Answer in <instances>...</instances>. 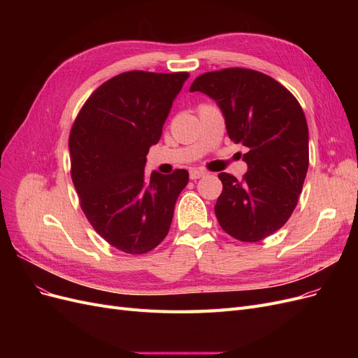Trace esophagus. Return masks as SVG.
<instances>
[{
    "label": "esophagus",
    "instance_id": "34e87169",
    "mask_svg": "<svg viewBox=\"0 0 358 358\" xmlns=\"http://www.w3.org/2000/svg\"><path fill=\"white\" fill-rule=\"evenodd\" d=\"M204 175H206V173H204L203 170H199V169H192V170H189V178H191L192 180L200 179V178H203Z\"/></svg>",
    "mask_w": 358,
    "mask_h": 358
}]
</instances>
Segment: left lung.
Returning <instances> with one entry per match:
<instances>
[{
	"mask_svg": "<svg viewBox=\"0 0 358 358\" xmlns=\"http://www.w3.org/2000/svg\"><path fill=\"white\" fill-rule=\"evenodd\" d=\"M189 91L210 96L222 112L229 137L248 148L242 180L218 175L222 192L215 204L216 218L237 241H263L297 206L309 166L305 113L287 88L255 70L204 73Z\"/></svg>",
	"mask_w": 358,
	"mask_h": 358,
	"instance_id": "1",
	"label": "left lung"
}]
</instances>
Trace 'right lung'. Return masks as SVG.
Segmentation results:
<instances>
[{
    "instance_id": "right-lung-1",
    "label": "right lung",
    "mask_w": 358,
    "mask_h": 358,
    "mask_svg": "<svg viewBox=\"0 0 358 358\" xmlns=\"http://www.w3.org/2000/svg\"><path fill=\"white\" fill-rule=\"evenodd\" d=\"M188 73L127 71L103 83L73 124L71 179L86 218L106 242L127 254H145L169 233L187 170L146 176L149 148Z\"/></svg>"
}]
</instances>
